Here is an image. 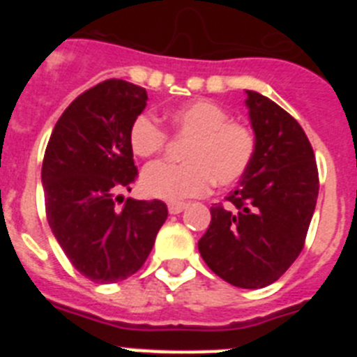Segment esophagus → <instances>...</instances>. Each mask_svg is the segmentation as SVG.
Here are the masks:
<instances>
[{
    "mask_svg": "<svg viewBox=\"0 0 357 357\" xmlns=\"http://www.w3.org/2000/svg\"><path fill=\"white\" fill-rule=\"evenodd\" d=\"M185 207H188V204H184V202H172V204H168L169 214H181Z\"/></svg>",
    "mask_w": 357,
    "mask_h": 357,
    "instance_id": "esophagus-1",
    "label": "esophagus"
}]
</instances>
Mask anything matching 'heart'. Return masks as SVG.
Instances as JSON below:
<instances>
[{"mask_svg":"<svg viewBox=\"0 0 357 357\" xmlns=\"http://www.w3.org/2000/svg\"><path fill=\"white\" fill-rule=\"evenodd\" d=\"M175 137L189 139L181 166L153 162L141 175V185L150 197L176 202L200 197L213 182L230 185L241 181L254 162L257 139L248 125L230 119L222 105L211 100H195L169 112ZM132 151L151 157L164 150L168 134L159 123L141 114L128 132Z\"/></svg>","mask_w":357,"mask_h":357,"instance_id":"1","label":"heart"}]
</instances>
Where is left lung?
<instances>
[{
	"instance_id": "8db88e82",
	"label": "left lung",
	"mask_w": 357,
	"mask_h": 357,
	"mask_svg": "<svg viewBox=\"0 0 357 357\" xmlns=\"http://www.w3.org/2000/svg\"><path fill=\"white\" fill-rule=\"evenodd\" d=\"M257 139L254 162L211 207L209 229L198 241L202 259L229 284H272L304 248L318 198V169L307 135L295 118L255 91H245Z\"/></svg>"
}]
</instances>
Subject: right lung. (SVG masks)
I'll return each mask as SVG.
<instances>
[{
	"label": "right lung",
	"instance_id": "right-lung-1",
	"mask_svg": "<svg viewBox=\"0 0 357 357\" xmlns=\"http://www.w3.org/2000/svg\"><path fill=\"white\" fill-rule=\"evenodd\" d=\"M146 89L105 80L59 118L43 160L46 216L71 264L94 282H118L144 264L168 218L160 200L127 198L137 176L128 132L146 107Z\"/></svg>",
	"mask_w": 357,
	"mask_h": 357
}]
</instances>
